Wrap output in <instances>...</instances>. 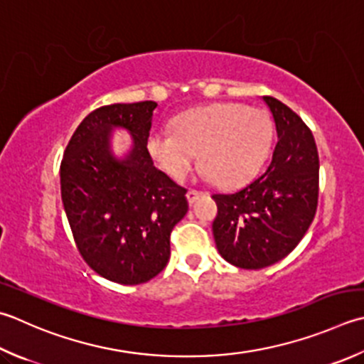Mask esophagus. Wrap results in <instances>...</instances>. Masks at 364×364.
I'll use <instances>...</instances> for the list:
<instances>
[{"label":"esophagus","mask_w":364,"mask_h":364,"mask_svg":"<svg viewBox=\"0 0 364 364\" xmlns=\"http://www.w3.org/2000/svg\"><path fill=\"white\" fill-rule=\"evenodd\" d=\"M206 192H203V191H197V189H189L188 191V194H186V197H188V200H189V203H194L198 197H202V196H205Z\"/></svg>","instance_id":"obj_1"}]
</instances>
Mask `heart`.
Listing matches in <instances>:
<instances>
[{
  "mask_svg": "<svg viewBox=\"0 0 364 364\" xmlns=\"http://www.w3.org/2000/svg\"><path fill=\"white\" fill-rule=\"evenodd\" d=\"M273 123L263 110L240 104H213L189 110L173 129L148 135L149 154L162 170L181 180L197 162L219 186H238L259 172L272 145Z\"/></svg>",
  "mask_w": 364,
  "mask_h": 364,
  "instance_id": "b5f03b06",
  "label": "heart"
}]
</instances>
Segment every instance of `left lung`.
<instances>
[{
    "label": "left lung",
    "instance_id": "1",
    "mask_svg": "<svg viewBox=\"0 0 364 364\" xmlns=\"http://www.w3.org/2000/svg\"><path fill=\"white\" fill-rule=\"evenodd\" d=\"M263 101L277 132L272 161L241 189L213 194L218 251L245 269H260L287 257L308 232L318 202L314 135L290 107L272 96H263Z\"/></svg>",
    "mask_w": 364,
    "mask_h": 364
}]
</instances>
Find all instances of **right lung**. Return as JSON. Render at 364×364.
I'll return each mask as SVG.
<instances>
[{"mask_svg":"<svg viewBox=\"0 0 364 364\" xmlns=\"http://www.w3.org/2000/svg\"><path fill=\"white\" fill-rule=\"evenodd\" d=\"M153 101L92 110L64 149L60 178L64 211L78 252L113 282L137 286L166 268L170 233L188 213V189L154 167L146 140ZM112 127L133 134L123 161L109 153Z\"/></svg>","mask_w":364,"mask_h":364,"instance_id":"add662e5","label":"right lung"}]
</instances>
